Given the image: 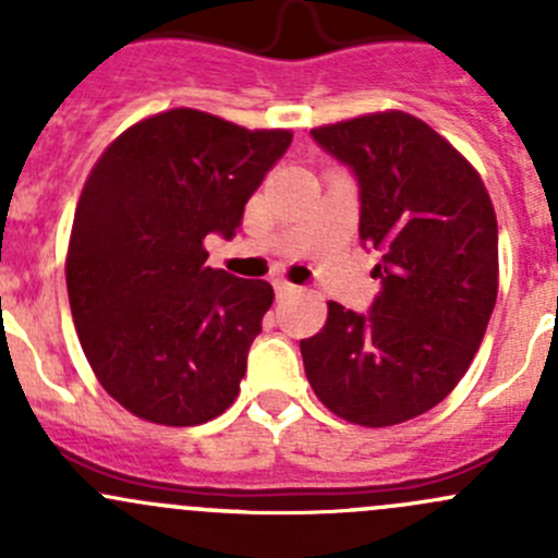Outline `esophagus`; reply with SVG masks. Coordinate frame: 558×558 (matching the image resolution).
<instances>
[{
    "label": "esophagus",
    "mask_w": 558,
    "mask_h": 558,
    "mask_svg": "<svg viewBox=\"0 0 558 558\" xmlns=\"http://www.w3.org/2000/svg\"><path fill=\"white\" fill-rule=\"evenodd\" d=\"M275 294H278V296H289V294H294V291H296V286L294 283H289V280H275Z\"/></svg>",
    "instance_id": "1"
}]
</instances>
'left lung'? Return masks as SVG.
I'll return each instance as SVG.
<instances>
[{
    "label": "left lung",
    "mask_w": 558,
    "mask_h": 558,
    "mask_svg": "<svg viewBox=\"0 0 558 558\" xmlns=\"http://www.w3.org/2000/svg\"><path fill=\"white\" fill-rule=\"evenodd\" d=\"M359 183V238L380 253L369 313L329 302L300 342L315 397L359 426H393L464 378L497 302V216L481 174L408 112L313 129Z\"/></svg>",
    "instance_id": "8db88e82"
}]
</instances>
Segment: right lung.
Instances as JSON below:
<instances>
[{"label":"right lung","mask_w":558,"mask_h":558,"mask_svg":"<svg viewBox=\"0 0 558 558\" xmlns=\"http://www.w3.org/2000/svg\"><path fill=\"white\" fill-rule=\"evenodd\" d=\"M291 145L210 112H159L99 156L66 253L72 320L94 375L129 413L196 426L238 399L275 294L207 267L205 238L232 240L245 202Z\"/></svg>","instance_id":"add662e5"}]
</instances>
